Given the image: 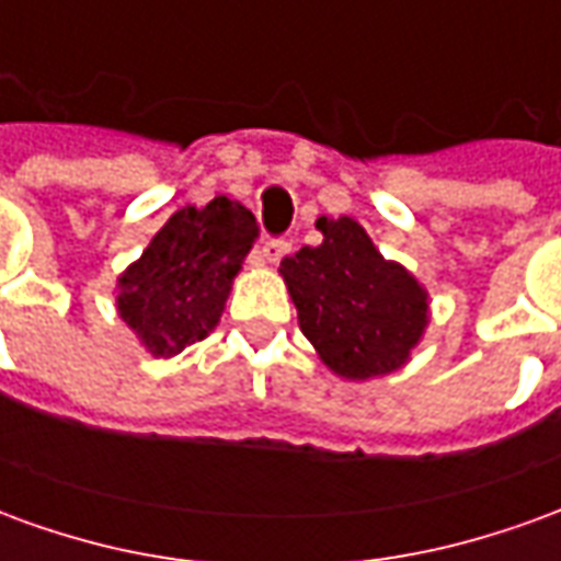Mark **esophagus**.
<instances>
[{"instance_id":"34e87169","label":"esophagus","mask_w":561,"mask_h":561,"mask_svg":"<svg viewBox=\"0 0 561 561\" xmlns=\"http://www.w3.org/2000/svg\"><path fill=\"white\" fill-rule=\"evenodd\" d=\"M288 252H291V243H288V240H267L264 249H261V255H264L267 264H279L282 257L288 255Z\"/></svg>"}]
</instances>
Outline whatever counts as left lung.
Instances as JSON below:
<instances>
[{"label": "left lung", "mask_w": 561, "mask_h": 561, "mask_svg": "<svg viewBox=\"0 0 561 561\" xmlns=\"http://www.w3.org/2000/svg\"><path fill=\"white\" fill-rule=\"evenodd\" d=\"M321 245L285 255L279 276L318 360L345 381H369L412 360L430 328V291L378 252L352 216L316 221Z\"/></svg>", "instance_id": "1"}]
</instances>
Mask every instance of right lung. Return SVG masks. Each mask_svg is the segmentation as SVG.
Segmentation results:
<instances>
[{"mask_svg":"<svg viewBox=\"0 0 561 561\" xmlns=\"http://www.w3.org/2000/svg\"><path fill=\"white\" fill-rule=\"evenodd\" d=\"M257 237L252 209L231 197L185 204L116 276V316L152 357H176L219 328L228 294Z\"/></svg>","mask_w":561,"mask_h":561,"instance_id":"obj_1","label":"right lung"}]
</instances>
